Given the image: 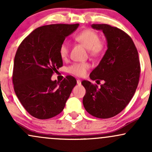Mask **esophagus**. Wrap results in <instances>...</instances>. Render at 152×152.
Here are the masks:
<instances>
[{
	"instance_id": "obj_1",
	"label": "esophagus",
	"mask_w": 152,
	"mask_h": 152,
	"mask_svg": "<svg viewBox=\"0 0 152 152\" xmlns=\"http://www.w3.org/2000/svg\"><path fill=\"white\" fill-rule=\"evenodd\" d=\"M77 84L78 85H81V80H77Z\"/></svg>"
}]
</instances>
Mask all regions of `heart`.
Masks as SVG:
<instances>
[{"label": "heart", "mask_w": 152, "mask_h": 152, "mask_svg": "<svg viewBox=\"0 0 152 152\" xmlns=\"http://www.w3.org/2000/svg\"><path fill=\"white\" fill-rule=\"evenodd\" d=\"M77 42L83 45L86 49L89 50V53L92 56H98L104 49V43L100 41V36L96 31L87 29L81 31L75 37ZM69 43L64 41L59 47V55L63 60L68 58L69 54ZM89 69V65L86 63L81 64H74L68 68V72L77 76H82L86 73Z\"/></svg>", "instance_id": "obj_1"}]
</instances>
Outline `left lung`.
I'll return each mask as SVG.
<instances>
[{"label":"left lung","instance_id":"left-lung-1","mask_svg":"<svg viewBox=\"0 0 152 152\" xmlns=\"http://www.w3.org/2000/svg\"><path fill=\"white\" fill-rule=\"evenodd\" d=\"M91 27L104 33L107 50L89 76L96 83H104L98 88L90 81H82L86 88L83 104L93 116L108 118L119 114L135 94L140 63L137 48L124 31L107 24H92Z\"/></svg>","mask_w":152,"mask_h":152}]
</instances>
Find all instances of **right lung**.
Returning <instances> with one entry per match:
<instances>
[{
  "instance_id": "add662e5",
  "label": "right lung",
  "mask_w": 152,
  "mask_h": 152,
  "mask_svg": "<svg viewBox=\"0 0 152 152\" xmlns=\"http://www.w3.org/2000/svg\"><path fill=\"white\" fill-rule=\"evenodd\" d=\"M79 24H52L33 31L19 46L14 58V91L25 109L35 118L48 119L64 109L76 78L52 81L63 66L59 47Z\"/></svg>"
}]
</instances>
